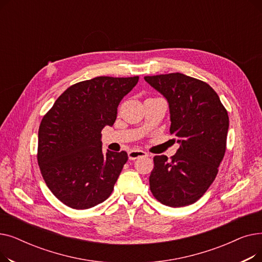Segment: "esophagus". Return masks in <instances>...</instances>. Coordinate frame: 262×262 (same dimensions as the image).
I'll return each mask as SVG.
<instances>
[{
  "instance_id": "1",
  "label": "esophagus",
  "mask_w": 262,
  "mask_h": 262,
  "mask_svg": "<svg viewBox=\"0 0 262 262\" xmlns=\"http://www.w3.org/2000/svg\"><path fill=\"white\" fill-rule=\"evenodd\" d=\"M147 154L144 152V150L141 149H132L128 152V158L130 160H135V159H138L139 157H146Z\"/></svg>"
}]
</instances>
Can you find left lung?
<instances>
[{
    "label": "left lung",
    "instance_id": "1",
    "mask_svg": "<svg viewBox=\"0 0 262 262\" xmlns=\"http://www.w3.org/2000/svg\"><path fill=\"white\" fill-rule=\"evenodd\" d=\"M169 104L170 134L180 148L172 159L154 157L149 188L163 205L183 207L201 199L217 174L225 149L229 119L216 92L183 73L145 76Z\"/></svg>",
    "mask_w": 262,
    "mask_h": 262
}]
</instances>
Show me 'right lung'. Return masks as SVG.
I'll return each mask as SVG.
<instances>
[{
    "mask_svg": "<svg viewBox=\"0 0 262 262\" xmlns=\"http://www.w3.org/2000/svg\"><path fill=\"white\" fill-rule=\"evenodd\" d=\"M139 77L99 76L69 87L43 117L38 163L43 180L64 205L88 209L109 198L127 153L102 150V129L113 126L118 106Z\"/></svg>",
    "mask_w": 262,
    "mask_h": 262,
    "instance_id": "right-lung-1",
    "label": "right lung"
}]
</instances>
